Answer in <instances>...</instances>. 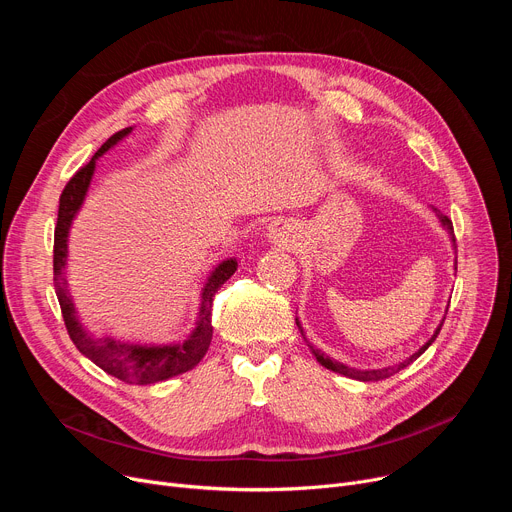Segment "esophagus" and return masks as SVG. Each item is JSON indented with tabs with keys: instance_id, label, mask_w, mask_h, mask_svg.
Segmentation results:
<instances>
[{
	"instance_id": "1",
	"label": "esophagus",
	"mask_w": 512,
	"mask_h": 512,
	"mask_svg": "<svg viewBox=\"0 0 512 512\" xmlns=\"http://www.w3.org/2000/svg\"><path fill=\"white\" fill-rule=\"evenodd\" d=\"M267 238H270V242H274V245H280V247L290 245V242H292L290 234H288V230L282 222H274V224L267 226Z\"/></svg>"
}]
</instances>
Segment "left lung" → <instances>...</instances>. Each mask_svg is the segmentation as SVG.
<instances>
[{
    "label": "left lung",
    "mask_w": 512,
    "mask_h": 512,
    "mask_svg": "<svg viewBox=\"0 0 512 512\" xmlns=\"http://www.w3.org/2000/svg\"><path fill=\"white\" fill-rule=\"evenodd\" d=\"M434 209V213H436V218L440 220V224H442V228L448 232V236H450V240H452V249L456 251V247H454V230H452V222H450V218L448 215H444V213H440L436 207H432ZM454 270H456V259H454ZM446 311H448V307H446ZM444 319H446V315L442 317V321L438 324V328L434 330V334H432V338H429L419 351H415L411 357H407L405 361L402 363H398V365H394V367H382V369H355V367H348L346 363H340V361H336V359H332V357H328L326 353H321L319 348H315V346H311L309 342H307V338H305V334H303V328H301V321L297 319V326H299V330H301V334H303V338H305V342L309 344V348H311V353H313V357L324 365L326 369H330V371H336V373H340V375H346V378H353V380H359V382H378V380H384V378H390V375H394V373H398L400 369H405V367H409L413 361H417L429 346H432V342L438 338V334H440V330H442V326H444Z\"/></svg>",
    "instance_id": "left-lung-1"
}]
</instances>
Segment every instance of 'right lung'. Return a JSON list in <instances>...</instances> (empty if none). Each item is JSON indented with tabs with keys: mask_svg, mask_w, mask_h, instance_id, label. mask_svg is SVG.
Masks as SVG:
<instances>
[{
	"mask_svg": "<svg viewBox=\"0 0 512 512\" xmlns=\"http://www.w3.org/2000/svg\"><path fill=\"white\" fill-rule=\"evenodd\" d=\"M132 132V126L116 132L114 137L107 139L99 151L91 157L85 168H80L70 182L66 184L64 193L60 197V211H58V226L56 238H53V284H56V294L62 307L66 330L74 342V346L83 353L89 361L101 367L107 375L122 380L124 384H157L174 378L188 369L199 365L205 357L207 348L211 344L213 328H211V303L218 288L236 272L238 261L234 257L220 261L209 272L201 294H199V313L195 319L193 332L186 336L182 342H168V344H155V342H134V340H116L114 336H95L83 324L78 315V309L68 292L66 280V265H68V236L72 222L83 207L89 186L95 174L97 159L124 141Z\"/></svg>",
	"mask_w": 512,
	"mask_h": 512,
	"instance_id": "1",
	"label": "right lung"
}]
</instances>
